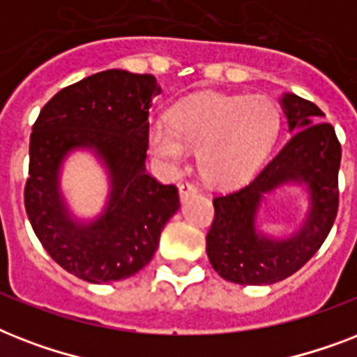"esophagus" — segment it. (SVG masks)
<instances>
[{"label":"esophagus","mask_w":357,"mask_h":357,"mask_svg":"<svg viewBox=\"0 0 357 357\" xmlns=\"http://www.w3.org/2000/svg\"><path fill=\"white\" fill-rule=\"evenodd\" d=\"M178 189H179V198H181V200H187L189 196H195L196 192H198V189H196L192 183H189V181H181V183L178 185Z\"/></svg>","instance_id":"1"}]
</instances>
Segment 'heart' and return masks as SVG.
<instances>
[{
  "label": "heart",
  "instance_id": "1",
  "mask_svg": "<svg viewBox=\"0 0 357 357\" xmlns=\"http://www.w3.org/2000/svg\"><path fill=\"white\" fill-rule=\"evenodd\" d=\"M148 128V148L159 165L178 170L198 151L202 178L213 185L241 183L259 167L280 128L276 105L265 96L202 92L185 98Z\"/></svg>",
  "mask_w": 357,
  "mask_h": 357
}]
</instances>
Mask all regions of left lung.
Returning <instances> with one entry per match:
<instances>
[{"label":"left lung","mask_w":357,"mask_h":357,"mask_svg":"<svg viewBox=\"0 0 357 357\" xmlns=\"http://www.w3.org/2000/svg\"><path fill=\"white\" fill-rule=\"evenodd\" d=\"M291 139L244 189L213 200L215 220L207 234V257L218 276L238 285H271L302 268L326 241L339 207L341 144L315 103L296 94L282 100ZM283 184L308 192L301 228L285 238L257 226L260 204Z\"/></svg>","instance_id":"8db88e82"}]
</instances>
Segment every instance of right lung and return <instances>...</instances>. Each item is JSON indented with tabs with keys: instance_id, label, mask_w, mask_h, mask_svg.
Masks as SVG:
<instances>
[{
	"instance_id": "1",
	"label": "right lung",
	"mask_w": 357,
	"mask_h": 357,
	"mask_svg": "<svg viewBox=\"0 0 357 357\" xmlns=\"http://www.w3.org/2000/svg\"><path fill=\"white\" fill-rule=\"evenodd\" d=\"M157 94L153 75L105 70L57 92L33 126L25 211L52 259L85 282L137 274L179 209L178 189L146 172L148 114ZM77 149L91 151L109 179L106 207L89 221L69 211L60 190V168Z\"/></svg>"
}]
</instances>
